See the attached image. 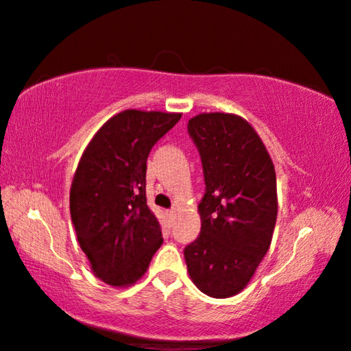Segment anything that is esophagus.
<instances>
[{"mask_svg":"<svg viewBox=\"0 0 351 351\" xmlns=\"http://www.w3.org/2000/svg\"><path fill=\"white\" fill-rule=\"evenodd\" d=\"M175 213H176V210H175V208H171V210H167V215H169L170 218H171V216H175Z\"/></svg>","mask_w":351,"mask_h":351,"instance_id":"obj_1","label":"esophagus"}]
</instances>
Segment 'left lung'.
Returning a JSON list of instances; mask_svg holds the SVG:
<instances>
[{
  "label": "left lung",
  "instance_id": "1",
  "mask_svg": "<svg viewBox=\"0 0 351 351\" xmlns=\"http://www.w3.org/2000/svg\"><path fill=\"white\" fill-rule=\"evenodd\" d=\"M187 132L205 178L200 235L184 248L187 272L202 293L226 299L250 283L269 251L278 213L275 167L240 116L204 112Z\"/></svg>",
  "mask_w": 351,
  "mask_h": 351
}]
</instances>
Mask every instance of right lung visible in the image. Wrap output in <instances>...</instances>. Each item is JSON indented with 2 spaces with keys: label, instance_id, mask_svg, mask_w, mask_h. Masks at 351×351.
<instances>
[{
  "label": "right lung",
  "instance_id": "add662e5",
  "mask_svg": "<svg viewBox=\"0 0 351 351\" xmlns=\"http://www.w3.org/2000/svg\"><path fill=\"white\" fill-rule=\"evenodd\" d=\"M180 119V112L122 111L101 125L79 160L71 221L92 272L106 285L136 283L164 241L146 204V160Z\"/></svg>",
  "mask_w": 351,
  "mask_h": 351
}]
</instances>
